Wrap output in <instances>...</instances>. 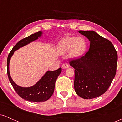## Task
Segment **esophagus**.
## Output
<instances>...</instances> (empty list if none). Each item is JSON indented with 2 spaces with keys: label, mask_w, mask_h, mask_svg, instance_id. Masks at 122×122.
<instances>
[{
  "label": "esophagus",
  "mask_w": 122,
  "mask_h": 122,
  "mask_svg": "<svg viewBox=\"0 0 122 122\" xmlns=\"http://www.w3.org/2000/svg\"><path fill=\"white\" fill-rule=\"evenodd\" d=\"M69 65H68L67 64H63L62 66L63 69H66V68H69Z\"/></svg>",
  "instance_id": "1"
}]
</instances>
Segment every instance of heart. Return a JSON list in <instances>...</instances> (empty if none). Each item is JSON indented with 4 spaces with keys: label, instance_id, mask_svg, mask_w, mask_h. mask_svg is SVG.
Here are the masks:
<instances>
[{
    "label": "heart",
    "instance_id": "1",
    "mask_svg": "<svg viewBox=\"0 0 122 122\" xmlns=\"http://www.w3.org/2000/svg\"><path fill=\"white\" fill-rule=\"evenodd\" d=\"M86 49V42L81 37H66L62 39L58 44L60 54H67L73 58H80L84 54Z\"/></svg>",
    "mask_w": 122,
    "mask_h": 122
}]
</instances>
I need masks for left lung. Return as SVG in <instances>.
I'll use <instances>...</instances> for the list:
<instances>
[{
	"instance_id": "8db88e82",
	"label": "left lung",
	"mask_w": 122,
	"mask_h": 122,
	"mask_svg": "<svg viewBox=\"0 0 122 122\" xmlns=\"http://www.w3.org/2000/svg\"><path fill=\"white\" fill-rule=\"evenodd\" d=\"M90 41L84 56L71 60L75 69L76 93L85 99L99 97L107 91L117 72V54L113 44L94 31H79Z\"/></svg>"
}]
</instances>
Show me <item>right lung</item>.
I'll use <instances>...</instances> for the list:
<instances>
[{"mask_svg":"<svg viewBox=\"0 0 122 122\" xmlns=\"http://www.w3.org/2000/svg\"><path fill=\"white\" fill-rule=\"evenodd\" d=\"M42 32L38 31L30 35L29 37L22 39L19 41L12 48L8 56L7 66V75L10 82L18 95L25 100L33 102H42L46 101L52 96L55 87L56 81L61 72V68L56 71H48L42 77L36 84L30 87H22L19 86L12 80L11 77L9 70V64L11 58L15 50L24 46L31 42L41 37Z\"/></svg>","mask_w":122,"mask_h":122,"instance_id":"add662e5","label":"right lung"}]
</instances>
